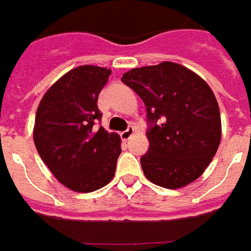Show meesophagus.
<instances>
[{"label": "esophagus", "instance_id": "34e87169", "mask_svg": "<svg viewBox=\"0 0 251 251\" xmlns=\"http://www.w3.org/2000/svg\"><path fill=\"white\" fill-rule=\"evenodd\" d=\"M120 135H122V139H124V141H128L129 138L134 135V127H132V126H129L128 128L126 129V131H123Z\"/></svg>", "mask_w": 251, "mask_h": 251}]
</instances>
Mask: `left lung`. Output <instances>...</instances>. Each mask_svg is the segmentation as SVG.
<instances>
[{
	"label": "left lung",
	"mask_w": 251,
	"mask_h": 251,
	"mask_svg": "<svg viewBox=\"0 0 251 251\" xmlns=\"http://www.w3.org/2000/svg\"><path fill=\"white\" fill-rule=\"evenodd\" d=\"M122 82L146 106L149 150L141 157L145 176L165 188H180L198 179L221 139L219 103L208 83L171 61L134 68Z\"/></svg>",
	"instance_id": "obj_1"
}]
</instances>
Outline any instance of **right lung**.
<instances>
[{"label":"right lung","mask_w":251,"mask_h":251,"mask_svg":"<svg viewBox=\"0 0 251 251\" xmlns=\"http://www.w3.org/2000/svg\"><path fill=\"white\" fill-rule=\"evenodd\" d=\"M110 70L82 65L61 76L39 102L34 143L42 161L64 186L91 193L113 179L120 136L97 129L98 96Z\"/></svg>","instance_id":"obj_1"}]
</instances>
